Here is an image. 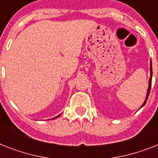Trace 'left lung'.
<instances>
[{
    "mask_svg": "<svg viewBox=\"0 0 158 158\" xmlns=\"http://www.w3.org/2000/svg\"><path fill=\"white\" fill-rule=\"evenodd\" d=\"M152 60H150V78H149V81H148V89L147 91V95H146V98H145V101L143 102V105L141 106V107L142 108L143 106L145 105V103L147 102V100L148 98V96H149L150 94V89H151V84H152ZM139 108V109H140Z\"/></svg>",
    "mask_w": 158,
    "mask_h": 158,
    "instance_id": "left-lung-1",
    "label": "left lung"
}]
</instances>
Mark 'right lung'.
Returning <instances> with one entry per match:
<instances>
[{
	"mask_svg": "<svg viewBox=\"0 0 158 158\" xmlns=\"http://www.w3.org/2000/svg\"><path fill=\"white\" fill-rule=\"evenodd\" d=\"M60 115H57V116H56V117H53L52 120H54V119H56V118H58L60 116Z\"/></svg>",
	"mask_w": 158,
	"mask_h": 158,
	"instance_id": "1",
	"label": "right lung"
}]
</instances>
